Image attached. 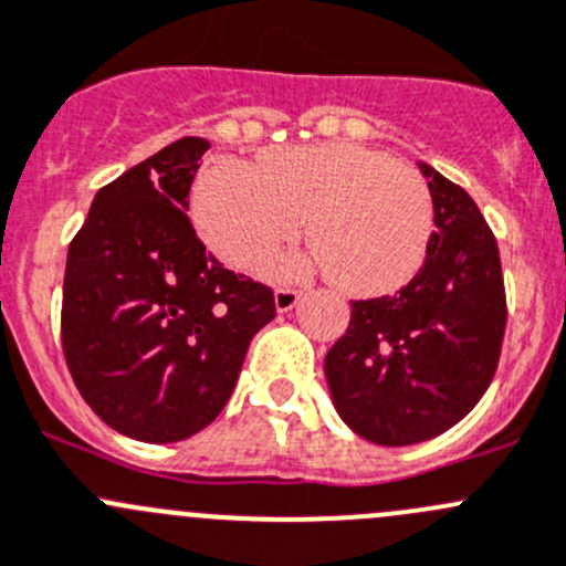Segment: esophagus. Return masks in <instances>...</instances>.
Masks as SVG:
<instances>
[{
  "label": "esophagus",
  "mask_w": 566,
  "mask_h": 566,
  "mask_svg": "<svg viewBox=\"0 0 566 566\" xmlns=\"http://www.w3.org/2000/svg\"><path fill=\"white\" fill-rule=\"evenodd\" d=\"M298 301H301L298 290L284 287V290H276V298H273V304H276V312H290L295 304H298Z\"/></svg>",
  "instance_id": "1"
}]
</instances>
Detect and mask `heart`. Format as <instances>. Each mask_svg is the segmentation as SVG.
Returning a JSON list of instances; mask_svg holds the SVG:
<instances>
[{
  "label": "heart",
  "instance_id": "b5f03b06",
  "mask_svg": "<svg viewBox=\"0 0 566 566\" xmlns=\"http://www.w3.org/2000/svg\"><path fill=\"white\" fill-rule=\"evenodd\" d=\"M193 221L216 256L256 268L298 238L306 218L312 256H282L265 273L276 282L328 271L356 298L398 293L420 273L434 234V201L409 166L359 144L271 149L260 168L212 160L193 188Z\"/></svg>",
  "mask_w": 566,
  "mask_h": 566
}]
</instances>
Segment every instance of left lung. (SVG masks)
Here are the masks:
<instances>
[{
	"instance_id": "obj_1",
	"label": "left lung",
	"mask_w": 566,
	"mask_h": 566,
	"mask_svg": "<svg viewBox=\"0 0 566 566\" xmlns=\"http://www.w3.org/2000/svg\"><path fill=\"white\" fill-rule=\"evenodd\" d=\"M434 201L420 273L395 295L350 301L348 332L326 354L334 409L387 448L453 429L495 376L506 328L497 243L468 190L417 163Z\"/></svg>"
}]
</instances>
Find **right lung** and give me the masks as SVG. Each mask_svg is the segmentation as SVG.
Wrapping results in <instances>:
<instances>
[{"mask_svg": "<svg viewBox=\"0 0 566 566\" xmlns=\"http://www.w3.org/2000/svg\"><path fill=\"white\" fill-rule=\"evenodd\" d=\"M207 149L182 137L104 185L65 260L71 378L109 429L140 442L207 429L276 317L271 290L227 271L185 216Z\"/></svg>", "mask_w": 566, "mask_h": 566, "instance_id": "1", "label": "right lung"}]
</instances>
